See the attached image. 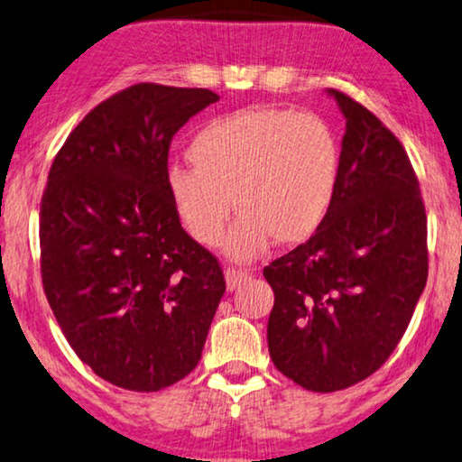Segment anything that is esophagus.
<instances>
[{
  "label": "esophagus",
  "mask_w": 462,
  "mask_h": 462,
  "mask_svg": "<svg viewBox=\"0 0 462 462\" xmlns=\"http://www.w3.org/2000/svg\"><path fill=\"white\" fill-rule=\"evenodd\" d=\"M247 278H249V272L245 270H236V268L225 270V281H226V289L229 291H236L241 282L247 281Z\"/></svg>",
  "instance_id": "34e87169"
}]
</instances>
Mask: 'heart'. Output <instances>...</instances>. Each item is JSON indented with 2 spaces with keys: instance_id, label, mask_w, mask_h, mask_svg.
Masks as SVG:
<instances>
[{
  "instance_id": "1",
  "label": "heart",
  "mask_w": 462,
  "mask_h": 462,
  "mask_svg": "<svg viewBox=\"0 0 462 462\" xmlns=\"http://www.w3.org/2000/svg\"><path fill=\"white\" fill-rule=\"evenodd\" d=\"M192 168L171 165L165 186L190 237L213 247L223 237L234 199L239 221L225 252L249 262L268 247L313 237L334 207L342 143L313 112L252 108L208 120L188 143Z\"/></svg>"
}]
</instances>
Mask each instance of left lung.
<instances>
[{"instance_id":"left-lung-1","label":"left lung","mask_w":462,"mask_h":462,"mask_svg":"<svg viewBox=\"0 0 462 462\" xmlns=\"http://www.w3.org/2000/svg\"><path fill=\"white\" fill-rule=\"evenodd\" d=\"M346 118L342 176L319 231L263 268L274 291L268 350L315 393L365 381L395 350L428 281V221L399 139L328 89Z\"/></svg>"}]
</instances>
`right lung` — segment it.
<instances>
[{
  "mask_svg": "<svg viewBox=\"0 0 462 462\" xmlns=\"http://www.w3.org/2000/svg\"><path fill=\"white\" fill-rule=\"evenodd\" d=\"M218 96L137 83L97 104L51 165L41 202L44 294L97 376L162 391L199 365L225 278L181 229L165 173L170 143Z\"/></svg>",
  "mask_w": 462,
  "mask_h": 462,
  "instance_id": "add662e5",
  "label": "right lung"
}]
</instances>
